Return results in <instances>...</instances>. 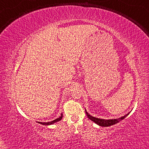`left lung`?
<instances>
[{"mask_svg": "<svg viewBox=\"0 0 149 149\" xmlns=\"http://www.w3.org/2000/svg\"><path fill=\"white\" fill-rule=\"evenodd\" d=\"M85 113L87 114V117L89 118V119L91 120V121L94 122L95 123H96L97 125L100 126H102V127H109V126H111L113 125H115V124L119 123V121H121V120L125 119V118L127 117V116L129 115V113L126 114L125 115L123 116V117L118 118V119H100V118L94 117L93 116L89 115V114L87 113L86 109H85Z\"/></svg>", "mask_w": 149, "mask_h": 149, "instance_id": "left-lung-1", "label": "left lung"}]
</instances>
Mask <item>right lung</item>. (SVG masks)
I'll use <instances>...</instances> for the list:
<instances>
[{
    "label": "right lung",
    "instance_id": "obj_1",
    "mask_svg": "<svg viewBox=\"0 0 149 149\" xmlns=\"http://www.w3.org/2000/svg\"><path fill=\"white\" fill-rule=\"evenodd\" d=\"M62 117H63V114L62 113V114H61L60 117H58V119L54 120V121H52L50 122H43V123H42V122H38V123H40V124H42V125H52V124H54L55 123H56V122L60 121V120H62Z\"/></svg>",
    "mask_w": 149,
    "mask_h": 149
}]
</instances>
